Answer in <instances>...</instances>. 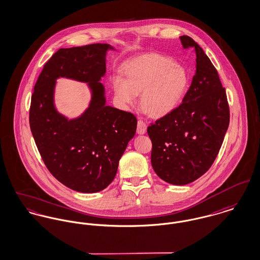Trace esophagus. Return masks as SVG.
<instances>
[{"label":"esophagus","mask_w":260,"mask_h":260,"mask_svg":"<svg viewBox=\"0 0 260 260\" xmlns=\"http://www.w3.org/2000/svg\"><path fill=\"white\" fill-rule=\"evenodd\" d=\"M146 131H147V124L143 120H139L137 123V133L139 135H143L146 133Z\"/></svg>","instance_id":"esophagus-1"}]
</instances>
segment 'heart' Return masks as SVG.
Returning a JSON list of instances; mask_svg holds the SVG:
<instances>
[{"mask_svg":"<svg viewBox=\"0 0 260 260\" xmlns=\"http://www.w3.org/2000/svg\"><path fill=\"white\" fill-rule=\"evenodd\" d=\"M121 75L111 80L115 99L122 107L133 106L141 94L142 109L153 118H163L182 103L189 87L187 71L173 59L147 53L128 61Z\"/></svg>","mask_w":260,"mask_h":260,"instance_id":"b5f03b06","label":"heart"}]
</instances>
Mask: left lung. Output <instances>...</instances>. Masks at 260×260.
Returning a JSON list of instances; mask_svg holds the SVG:
<instances>
[{
    "mask_svg": "<svg viewBox=\"0 0 260 260\" xmlns=\"http://www.w3.org/2000/svg\"><path fill=\"white\" fill-rule=\"evenodd\" d=\"M184 48L196 51V74L182 104L151 124V163L167 183L187 185L213 165L230 124L225 89L211 59L191 38L180 37Z\"/></svg>",
    "mask_w": 260,
    "mask_h": 260,
    "instance_id": "8db88e82",
    "label": "left lung"
}]
</instances>
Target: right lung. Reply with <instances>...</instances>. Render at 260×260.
I'll return each mask as SVG.
<instances>
[{"instance_id":"obj_1","label":"right lung","mask_w":260,"mask_h":260,"mask_svg":"<svg viewBox=\"0 0 260 260\" xmlns=\"http://www.w3.org/2000/svg\"><path fill=\"white\" fill-rule=\"evenodd\" d=\"M107 44L60 48L47 61L31 95L29 126L38 150L51 175L68 188L97 192L114 180L119 160L137 128L136 117L106 105L100 82L106 72ZM88 83L92 100L76 119L60 115L54 105L56 79Z\"/></svg>"}]
</instances>
